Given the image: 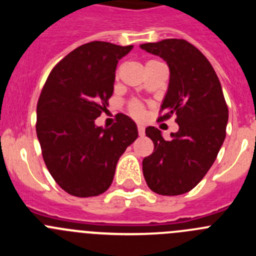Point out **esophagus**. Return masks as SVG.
<instances>
[{
	"instance_id": "obj_1",
	"label": "esophagus",
	"mask_w": 256,
	"mask_h": 256,
	"mask_svg": "<svg viewBox=\"0 0 256 256\" xmlns=\"http://www.w3.org/2000/svg\"><path fill=\"white\" fill-rule=\"evenodd\" d=\"M137 130H138V134L141 136H144V126H137Z\"/></svg>"
}]
</instances>
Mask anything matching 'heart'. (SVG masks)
Instances as JSON below:
<instances>
[{
    "mask_svg": "<svg viewBox=\"0 0 256 256\" xmlns=\"http://www.w3.org/2000/svg\"><path fill=\"white\" fill-rule=\"evenodd\" d=\"M151 62H155V61L151 60V61H148V64H151ZM128 110H130V115L134 118H137V119H141V118L144 115V105H142L141 102H138V101H130V105H128Z\"/></svg>",
    "mask_w": 256,
    "mask_h": 256,
    "instance_id": "obj_1",
    "label": "heart"
}]
</instances>
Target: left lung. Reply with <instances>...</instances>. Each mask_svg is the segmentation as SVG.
Wrapping results in <instances>:
<instances>
[{
  "instance_id": "1",
  "label": "left lung",
  "mask_w": 256,
  "mask_h": 256,
  "mask_svg": "<svg viewBox=\"0 0 256 256\" xmlns=\"http://www.w3.org/2000/svg\"><path fill=\"white\" fill-rule=\"evenodd\" d=\"M140 47L166 61L170 78L159 120L176 115L180 126L169 140L155 126L146 128L154 152L142 162L144 177L159 195H182L198 186L216 162L226 138L227 104L212 64L194 44L169 38Z\"/></svg>"
}]
</instances>
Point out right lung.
I'll use <instances>...</instances> for the list:
<instances>
[{"label": "right lung", "instance_id": "add662e5", "mask_svg": "<svg viewBox=\"0 0 256 256\" xmlns=\"http://www.w3.org/2000/svg\"><path fill=\"white\" fill-rule=\"evenodd\" d=\"M132 48L101 40L82 44L51 70L42 88L38 141L50 174L70 195L104 194L119 158L138 137L136 123L124 114L110 128L94 124L108 110L118 61Z\"/></svg>", "mask_w": 256, "mask_h": 256}]
</instances>
